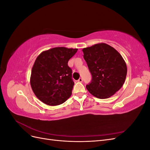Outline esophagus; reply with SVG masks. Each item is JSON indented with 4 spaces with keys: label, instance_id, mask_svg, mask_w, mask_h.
I'll use <instances>...</instances> for the list:
<instances>
[{
    "label": "esophagus",
    "instance_id": "1",
    "mask_svg": "<svg viewBox=\"0 0 150 150\" xmlns=\"http://www.w3.org/2000/svg\"><path fill=\"white\" fill-rule=\"evenodd\" d=\"M83 78H79V79H78V82H80V83H82V82H83Z\"/></svg>",
    "mask_w": 150,
    "mask_h": 150
}]
</instances>
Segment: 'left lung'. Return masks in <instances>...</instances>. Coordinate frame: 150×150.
Returning a JSON list of instances; mask_svg holds the SVG:
<instances>
[{
	"label": "left lung",
	"mask_w": 150,
	"mask_h": 150,
	"mask_svg": "<svg viewBox=\"0 0 150 150\" xmlns=\"http://www.w3.org/2000/svg\"><path fill=\"white\" fill-rule=\"evenodd\" d=\"M83 52L92 75L86 88L99 99L111 97L121 89L126 79L127 67L123 58L115 48L105 43L84 48Z\"/></svg>",
	"instance_id": "left-lung-1"
}]
</instances>
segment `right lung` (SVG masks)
<instances>
[{"label": "right lung", "mask_w": 150, "mask_h": 150, "mask_svg": "<svg viewBox=\"0 0 150 150\" xmlns=\"http://www.w3.org/2000/svg\"><path fill=\"white\" fill-rule=\"evenodd\" d=\"M78 49L54 47L36 58L31 71L30 85L39 100L49 106L64 103L72 94L74 83L68 61Z\"/></svg>", "instance_id": "obj_1"}]
</instances>
